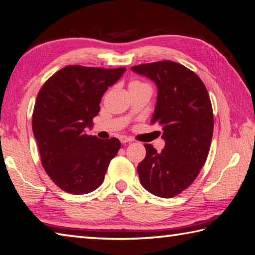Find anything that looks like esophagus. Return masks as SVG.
<instances>
[{
	"label": "esophagus",
	"instance_id": "obj_1",
	"mask_svg": "<svg viewBox=\"0 0 255 255\" xmlns=\"http://www.w3.org/2000/svg\"><path fill=\"white\" fill-rule=\"evenodd\" d=\"M120 141H121V143H123V144H127V143H132V142H133V140H132L131 137H128V136H124V135L120 136Z\"/></svg>",
	"mask_w": 255,
	"mask_h": 255
}]
</instances>
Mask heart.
I'll list each match as a JSON object with an SVG mask.
<instances>
[{
    "label": "heart",
    "instance_id": "heart-1",
    "mask_svg": "<svg viewBox=\"0 0 255 255\" xmlns=\"http://www.w3.org/2000/svg\"><path fill=\"white\" fill-rule=\"evenodd\" d=\"M134 83H138V82H133V83H132V84H134Z\"/></svg>",
    "mask_w": 255,
    "mask_h": 255
}]
</instances>
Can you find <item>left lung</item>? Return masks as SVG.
Segmentation results:
<instances>
[{
    "instance_id": "left-lung-1",
    "label": "left lung",
    "mask_w": 255,
    "mask_h": 255,
    "mask_svg": "<svg viewBox=\"0 0 255 255\" xmlns=\"http://www.w3.org/2000/svg\"><path fill=\"white\" fill-rule=\"evenodd\" d=\"M157 86L152 124L162 128L165 146L157 153L144 144L146 155L137 165L142 186L160 198L187 189L208 157L213 135V112L204 83L193 71L172 61L132 66Z\"/></svg>"
}]
</instances>
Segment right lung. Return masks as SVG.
I'll list each match as a JSON object with an SVG mask.
<instances>
[{
	"instance_id": "1",
	"label": "right lung",
	"mask_w": 255,
	"mask_h": 255,
	"mask_svg": "<svg viewBox=\"0 0 255 255\" xmlns=\"http://www.w3.org/2000/svg\"><path fill=\"white\" fill-rule=\"evenodd\" d=\"M126 68L69 65L43 84L32 117L33 134L42 165L52 181L72 194L90 193L103 183L121 142L88 135L100 102Z\"/></svg>"
}]
</instances>
